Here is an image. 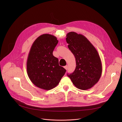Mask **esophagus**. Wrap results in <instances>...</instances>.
Here are the masks:
<instances>
[{"mask_svg":"<svg viewBox=\"0 0 122 122\" xmlns=\"http://www.w3.org/2000/svg\"><path fill=\"white\" fill-rule=\"evenodd\" d=\"M66 70H67V66H64V67Z\"/></svg>","mask_w":122,"mask_h":122,"instance_id":"1","label":"esophagus"}]
</instances>
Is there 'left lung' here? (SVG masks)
Segmentation results:
<instances>
[{
	"label": "left lung",
	"mask_w": 122,
	"mask_h": 122,
	"mask_svg": "<svg viewBox=\"0 0 122 122\" xmlns=\"http://www.w3.org/2000/svg\"><path fill=\"white\" fill-rule=\"evenodd\" d=\"M66 37L68 47L76 63L74 71L67 75L77 88L84 90L90 89L98 81L102 74V63L98 52L81 34L70 32Z\"/></svg>",
	"instance_id": "left-lung-1"
}]
</instances>
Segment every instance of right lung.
<instances>
[{
    "label": "right lung",
    "mask_w": 122,
    "mask_h": 122,
    "mask_svg": "<svg viewBox=\"0 0 122 122\" xmlns=\"http://www.w3.org/2000/svg\"><path fill=\"white\" fill-rule=\"evenodd\" d=\"M58 42L51 34L41 35L33 43L28 55L26 68L31 82L41 89L50 90L59 83L66 70L53 55Z\"/></svg>",
    "instance_id": "1"
}]
</instances>
